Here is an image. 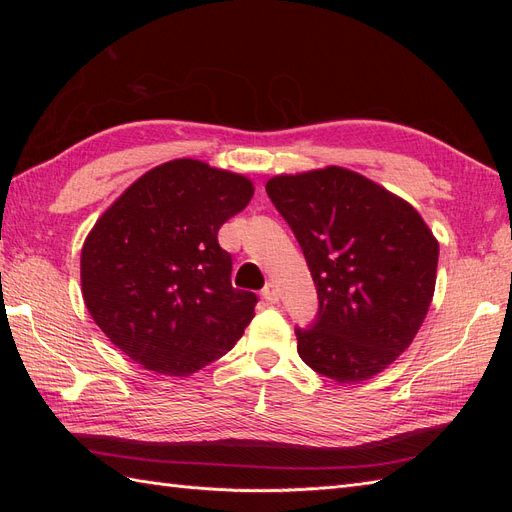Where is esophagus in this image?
<instances>
[{"instance_id":"1","label":"esophagus","mask_w":512,"mask_h":512,"mask_svg":"<svg viewBox=\"0 0 512 512\" xmlns=\"http://www.w3.org/2000/svg\"><path fill=\"white\" fill-rule=\"evenodd\" d=\"M262 299H265L271 305L280 301V290H277V286L273 282H269L265 288H262Z\"/></svg>"}]
</instances>
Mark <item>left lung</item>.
<instances>
[{
  "label": "left lung",
  "mask_w": 512,
  "mask_h": 512,
  "mask_svg": "<svg viewBox=\"0 0 512 512\" xmlns=\"http://www.w3.org/2000/svg\"><path fill=\"white\" fill-rule=\"evenodd\" d=\"M267 194L292 228L318 290L301 359L335 382H363L404 352L436 290L438 241L404 198L342 166L277 175Z\"/></svg>",
  "instance_id": "left-lung-1"
}]
</instances>
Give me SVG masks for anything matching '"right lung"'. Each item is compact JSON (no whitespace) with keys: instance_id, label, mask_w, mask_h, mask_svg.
Returning <instances> with one entry per match:
<instances>
[{"instance_id":"add662e5","label":"right lung","mask_w":512,"mask_h":512,"mask_svg":"<svg viewBox=\"0 0 512 512\" xmlns=\"http://www.w3.org/2000/svg\"><path fill=\"white\" fill-rule=\"evenodd\" d=\"M252 196L247 177L181 158L151 168L100 215L81 252L83 299L132 361L190 376L237 344L258 299L232 288L218 230Z\"/></svg>"}]
</instances>
